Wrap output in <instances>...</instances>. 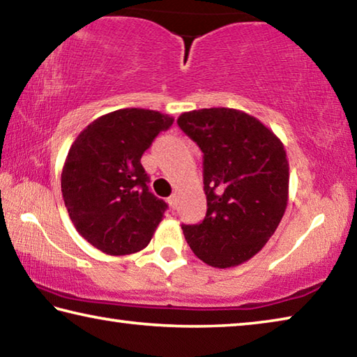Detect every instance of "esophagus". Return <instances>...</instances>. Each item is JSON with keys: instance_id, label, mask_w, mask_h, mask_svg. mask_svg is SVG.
Wrapping results in <instances>:
<instances>
[{"instance_id": "obj_1", "label": "esophagus", "mask_w": 357, "mask_h": 357, "mask_svg": "<svg viewBox=\"0 0 357 357\" xmlns=\"http://www.w3.org/2000/svg\"><path fill=\"white\" fill-rule=\"evenodd\" d=\"M168 204H170V208H172V209L176 208V197L172 195L170 198H168Z\"/></svg>"}]
</instances>
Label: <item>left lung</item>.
<instances>
[{
    "instance_id": "obj_1",
    "label": "left lung",
    "mask_w": 357,
    "mask_h": 357,
    "mask_svg": "<svg viewBox=\"0 0 357 357\" xmlns=\"http://www.w3.org/2000/svg\"><path fill=\"white\" fill-rule=\"evenodd\" d=\"M203 151L208 211L183 225L187 244L209 266L234 268L263 249L288 204L289 165L280 138L236 108H202L178 118Z\"/></svg>"
}]
</instances>
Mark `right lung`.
Listing matches in <instances>:
<instances>
[{"instance_id":"add662e5","label":"right lung","mask_w":357,"mask_h":357,"mask_svg":"<svg viewBox=\"0 0 357 357\" xmlns=\"http://www.w3.org/2000/svg\"><path fill=\"white\" fill-rule=\"evenodd\" d=\"M174 118L121 108L88 124L66 157L61 192L82 238L107 255H130L153 239L165 202L148 190L142 155Z\"/></svg>"}]
</instances>
